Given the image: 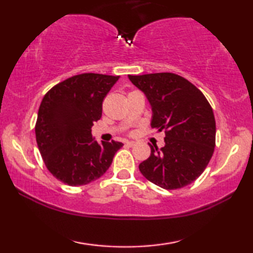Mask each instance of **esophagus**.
I'll list each match as a JSON object with an SVG mask.
<instances>
[{"label": "esophagus", "mask_w": 253, "mask_h": 253, "mask_svg": "<svg viewBox=\"0 0 253 253\" xmlns=\"http://www.w3.org/2000/svg\"><path fill=\"white\" fill-rule=\"evenodd\" d=\"M135 142L134 140H128V142H126V146H128V147H132V146H135Z\"/></svg>", "instance_id": "34e87169"}]
</instances>
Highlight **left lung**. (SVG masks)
<instances>
[{
	"label": "left lung",
	"instance_id": "left-lung-1",
	"mask_svg": "<svg viewBox=\"0 0 253 253\" xmlns=\"http://www.w3.org/2000/svg\"><path fill=\"white\" fill-rule=\"evenodd\" d=\"M128 78L152 107V127L165 131V146L149 144L151 156L139 164L140 173L165 190L194 182L215 147V119L207 98L190 81L170 72Z\"/></svg>",
	"mask_w": 253,
	"mask_h": 253
}]
</instances>
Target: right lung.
<instances>
[{"label":"right lung","instance_id":"1","mask_svg":"<svg viewBox=\"0 0 253 253\" xmlns=\"http://www.w3.org/2000/svg\"><path fill=\"white\" fill-rule=\"evenodd\" d=\"M119 76L83 74L55 84L41 101L37 144L49 172L70 186L85 185L106 173L123 143L101 142L91 135L102 100Z\"/></svg>","mask_w":253,"mask_h":253}]
</instances>
